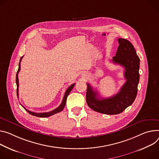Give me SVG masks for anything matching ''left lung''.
I'll list each match as a JSON object with an SVG mask.
<instances>
[{
	"label": "left lung",
	"instance_id": "left-lung-1",
	"mask_svg": "<svg viewBox=\"0 0 159 159\" xmlns=\"http://www.w3.org/2000/svg\"><path fill=\"white\" fill-rule=\"evenodd\" d=\"M119 46L116 56L113 57L114 63L122 66L126 82L118 93L108 98L99 99L89 84H87L86 102L93 110L107 114L116 115L131 105L136 99L139 80V61L133 44L125 39H118Z\"/></svg>",
	"mask_w": 159,
	"mask_h": 159
}]
</instances>
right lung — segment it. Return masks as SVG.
I'll return each instance as SVG.
<instances>
[{"mask_svg": "<svg viewBox=\"0 0 159 159\" xmlns=\"http://www.w3.org/2000/svg\"><path fill=\"white\" fill-rule=\"evenodd\" d=\"M23 56L21 57V58H20V63H19V68H18V71H17V74H16V85H17V96H18H18H19V94H18L19 81H18V75L19 71H20V62H21V60H22V58H23ZM75 84H71V85L70 86V87L66 89V92H65V95H64V97H63V101H62V102H61V105H60L58 107L56 108V109H54V110H52V111H51L45 112V113H36V112L31 111H30V110H26L25 107H23L22 105H21V106L25 109V110H26L28 113H30V115H34V116L38 117H44H44H50V116H51V115H54V114H55V113H58V112H60V111H61L63 110V108H65V105H66L67 96H68V95L70 94V93L71 92V91L72 90V89L74 88Z\"/></svg>", "mask_w": 159, "mask_h": 159, "instance_id": "1", "label": "right lung"}]
</instances>
